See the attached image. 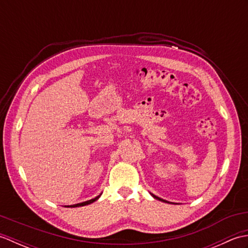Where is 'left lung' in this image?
I'll use <instances>...</instances> for the list:
<instances>
[{"mask_svg":"<svg viewBox=\"0 0 248 248\" xmlns=\"http://www.w3.org/2000/svg\"><path fill=\"white\" fill-rule=\"evenodd\" d=\"M151 195H152V197L155 198V199H157V200H161V202H166V200L162 199V198H160V197H157V196H155V195H154V194H151Z\"/></svg>","mask_w":248,"mask_h":248,"instance_id":"obj_1","label":"left lung"}]
</instances>
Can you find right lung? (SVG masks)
Segmentation results:
<instances>
[{"instance_id":"add662e5","label":"right lung","mask_w":248,"mask_h":248,"mask_svg":"<svg viewBox=\"0 0 248 248\" xmlns=\"http://www.w3.org/2000/svg\"><path fill=\"white\" fill-rule=\"evenodd\" d=\"M101 195V194H100ZM100 195L97 197H94L91 200H87V202H80V203H77V204H71V205H67V207H70V208H77V207H83V205H86V204H89V203H93V202H96V200L100 197Z\"/></svg>"}]
</instances>
